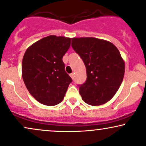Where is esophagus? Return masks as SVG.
<instances>
[{
  "label": "esophagus",
  "instance_id": "esophagus-1",
  "mask_svg": "<svg viewBox=\"0 0 146 146\" xmlns=\"http://www.w3.org/2000/svg\"><path fill=\"white\" fill-rule=\"evenodd\" d=\"M74 75H75V73H72L70 74V76H71V78L73 79V80H74Z\"/></svg>",
  "mask_w": 146,
  "mask_h": 146
}]
</instances>
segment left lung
<instances>
[{
    "instance_id": "obj_1",
    "label": "left lung",
    "mask_w": 146,
    "mask_h": 146,
    "mask_svg": "<svg viewBox=\"0 0 146 146\" xmlns=\"http://www.w3.org/2000/svg\"><path fill=\"white\" fill-rule=\"evenodd\" d=\"M72 47L83 60L87 79L80 86L82 99L98 106L110 101L123 80L125 64L111 42L94 37L72 38Z\"/></svg>"
}]
</instances>
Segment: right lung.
Here are the masks:
<instances>
[{
  "label": "right lung",
  "instance_id": "add662e5",
  "mask_svg": "<svg viewBox=\"0 0 146 146\" xmlns=\"http://www.w3.org/2000/svg\"><path fill=\"white\" fill-rule=\"evenodd\" d=\"M71 39L50 35L35 42L25 52L23 80L30 94L41 104L54 106L62 102L72 82L62 61Z\"/></svg>",
  "mask_w": 146,
  "mask_h": 146
}]
</instances>
